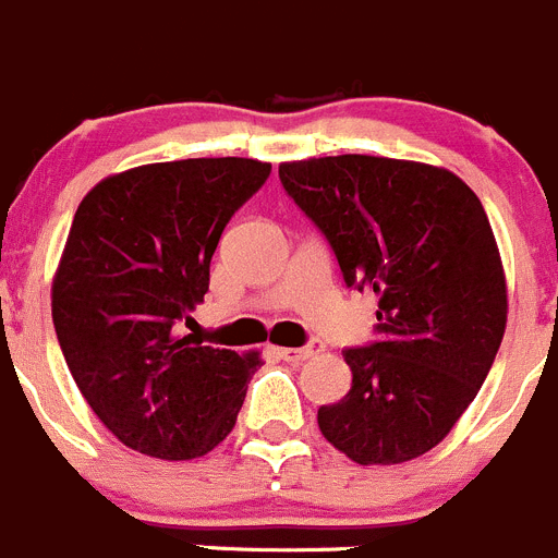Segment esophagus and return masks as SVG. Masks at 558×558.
<instances>
[{"instance_id":"obj_1","label":"esophagus","mask_w":558,"mask_h":558,"mask_svg":"<svg viewBox=\"0 0 558 558\" xmlns=\"http://www.w3.org/2000/svg\"><path fill=\"white\" fill-rule=\"evenodd\" d=\"M324 349L320 342H306V345H301V349H279V356H282L284 362H293V365H299V362L310 360V356H315L318 351Z\"/></svg>"}]
</instances>
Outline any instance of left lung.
Segmentation results:
<instances>
[{"label":"left lung","instance_id":"obj_1","mask_svg":"<svg viewBox=\"0 0 558 558\" xmlns=\"http://www.w3.org/2000/svg\"><path fill=\"white\" fill-rule=\"evenodd\" d=\"M342 282L379 295L376 340L345 349L351 390L318 409L337 451L401 464L442 442L473 403L506 329V279L482 202L446 168L340 155L282 162Z\"/></svg>","mask_w":558,"mask_h":558}]
</instances>
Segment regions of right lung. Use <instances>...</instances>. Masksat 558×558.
<instances>
[{"label":"right lung","instance_id":"add662e5","mask_svg":"<svg viewBox=\"0 0 558 558\" xmlns=\"http://www.w3.org/2000/svg\"><path fill=\"white\" fill-rule=\"evenodd\" d=\"M243 157L151 162L82 198L52 284L76 387L132 451L196 459L234 428L257 354L179 335L209 290L223 229L265 179Z\"/></svg>","mask_w":558,"mask_h":558}]
</instances>
